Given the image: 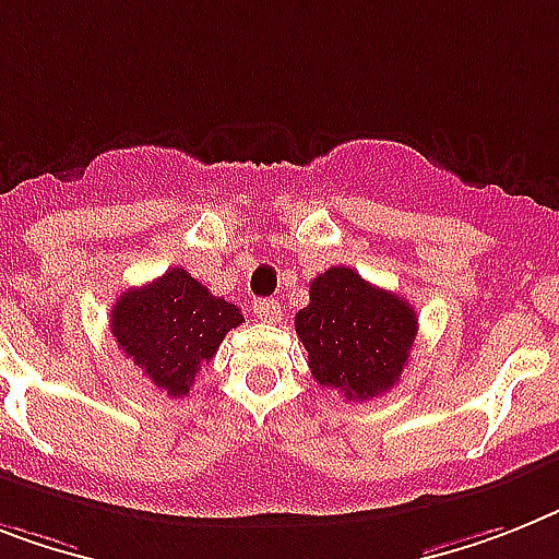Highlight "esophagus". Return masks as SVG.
<instances>
[{
    "label": "esophagus",
    "mask_w": 559,
    "mask_h": 559,
    "mask_svg": "<svg viewBox=\"0 0 559 559\" xmlns=\"http://www.w3.org/2000/svg\"><path fill=\"white\" fill-rule=\"evenodd\" d=\"M253 313L262 322H280L283 320V306L276 299H253Z\"/></svg>",
    "instance_id": "34e87169"
}]
</instances>
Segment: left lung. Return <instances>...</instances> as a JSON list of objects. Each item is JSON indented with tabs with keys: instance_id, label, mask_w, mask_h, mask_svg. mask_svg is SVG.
Instances as JSON below:
<instances>
[{
	"instance_id": "1",
	"label": "left lung",
	"mask_w": 559,
	"mask_h": 559,
	"mask_svg": "<svg viewBox=\"0 0 559 559\" xmlns=\"http://www.w3.org/2000/svg\"><path fill=\"white\" fill-rule=\"evenodd\" d=\"M294 317L311 377L345 400H373L396 385L417 340V313L400 294L334 265L311 283Z\"/></svg>"
}]
</instances>
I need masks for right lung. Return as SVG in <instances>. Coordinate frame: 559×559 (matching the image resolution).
<instances>
[{"instance_id": "right-lung-1", "label": "right lung", "mask_w": 559, "mask_h": 559, "mask_svg": "<svg viewBox=\"0 0 559 559\" xmlns=\"http://www.w3.org/2000/svg\"><path fill=\"white\" fill-rule=\"evenodd\" d=\"M239 322L246 317L234 302L214 297L186 269H170L124 290L110 311V334L156 389L188 396L197 371Z\"/></svg>"}]
</instances>
